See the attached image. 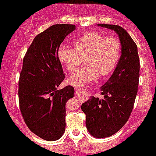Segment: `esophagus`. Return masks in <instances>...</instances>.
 I'll return each instance as SVG.
<instances>
[{"instance_id": "esophagus-1", "label": "esophagus", "mask_w": 156, "mask_h": 156, "mask_svg": "<svg viewBox=\"0 0 156 156\" xmlns=\"http://www.w3.org/2000/svg\"><path fill=\"white\" fill-rule=\"evenodd\" d=\"M75 93H76V98H79V100H80L81 101H85L86 99H87V93H86V91L85 90H80V89H76V91H75Z\"/></svg>"}]
</instances>
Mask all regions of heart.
<instances>
[{"instance_id":"heart-1","label":"heart","mask_w":156,"mask_h":156,"mask_svg":"<svg viewBox=\"0 0 156 156\" xmlns=\"http://www.w3.org/2000/svg\"><path fill=\"white\" fill-rule=\"evenodd\" d=\"M75 48L60 45L57 55L59 62L69 72L75 71L83 59L85 66L68 78L73 87H81L98 76L112 72L121 55V42L114 36L106 37L98 32H89L77 38Z\"/></svg>"}]
</instances>
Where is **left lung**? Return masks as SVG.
<instances>
[{
  "mask_svg": "<svg viewBox=\"0 0 156 156\" xmlns=\"http://www.w3.org/2000/svg\"><path fill=\"white\" fill-rule=\"evenodd\" d=\"M115 31L121 42V56L109 80L101 87L102 99L90 97L81 105L90 135L107 138L116 133L130 117L140 78L138 48L127 31L119 25L98 24Z\"/></svg>",
  "mask_w": 156,
  "mask_h": 156,
  "instance_id": "8db88e82",
  "label": "left lung"
}]
</instances>
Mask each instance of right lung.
Here are the masks:
<instances>
[{
	"label": "right lung",
	"mask_w": 156,
	"mask_h": 156,
	"mask_svg": "<svg viewBox=\"0 0 156 156\" xmlns=\"http://www.w3.org/2000/svg\"><path fill=\"white\" fill-rule=\"evenodd\" d=\"M76 30L72 24H55L37 34L23 58L18 83L19 107L24 122L41 139L55 141L66 129V104L74 87H58L65 79L57 55L65 37Z\"/></svg>",
	"instance_id": "right-lung-1"
}]
</instances>
